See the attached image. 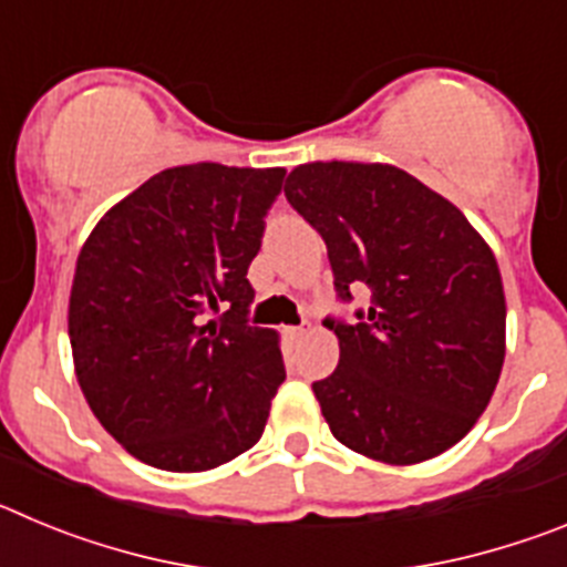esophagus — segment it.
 <instances>
[{
  "label": "esophagus",
  "mask_w": 567,
  "mask_h": 567,
  "mask_svg": "<svg viewBox=\"0 0 567 567\" xmlns=\"http://www.w3.org/2000/svg\"><path fill=\"white\" fill-rule=\"evenodd\" d=\"M287 334L292 340H298V338H303V334H307V329H303V327H287Z\"/></svg>",
  "instance_id": "34e87169"
}]
</instances>
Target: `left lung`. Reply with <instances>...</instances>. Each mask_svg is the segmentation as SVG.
I'll use <instances>...</instances> for the list:
<instances>
[{
    "instance_id": "obj_1",
    "label": "left lung",
    "mask_w": 567,
    "mask_h": 567,
    "mask_svg": "<svg viewBox=\"0 0 567 567\" xmlns=\"http://www.w3.org/2000/svg\"><path fill=\"white\" fill-rule=\"evenodd\" d=\"M284 193L327 240L338 298L369 295L354 323L327 320L340 363L312 392L332 434L389 465L449 452L505 360L503 278L483 235L392 164H300Z\"/></svg>"
}]
</instances>
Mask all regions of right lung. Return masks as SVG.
I'll use <instances>...</instances> for the list:
<instances>
[{"mask_svg": "<svg viewBox=\"0 0 567 567\" xmlns=\"http://www.w3.org/2000/svg\"><path fill=\"white\" fill-rule=\"evenodd\" d=\"M284 175L162 169L84 240L68 309L73 365L99 423L142 463L209 471L264 434L287 369L278 332L249 327L247 269Z\"/></svg>", "mask_w": 567, "mask_h": 567, "instance_id": "1", "label": "right lung"}]
</instances>
